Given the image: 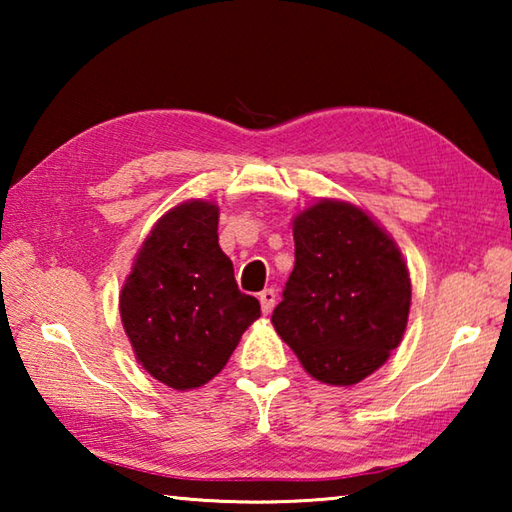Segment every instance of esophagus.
Here are the masks:
<instances>
[{
	"mask_svg": "<svg viewBox=\"0 0 512 512\" xmlns=\"http://www.w3.org/2000/svg\"><path fill=\"white\" fill-rule=\"evenodd\" d=\"M259 302H262V311L264 314H271L275 302H277V296H275V289H264L262 293H259Z\"/></svg>",
	"mask_w": 512,
	"mask_h": 512,
	"instance_id": "1",
	"label": "esophagus"
}]
</instances>
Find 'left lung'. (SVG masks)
<instances>
[{
	"instance_id": "8db88e82",
	"label": "left lung",
	"mask_w": 512,
	"mask_h": 512,
	"mask_svg": "<svg viewBox=\"0 0 512 512\" xmlns=\"http://www.w3.org/2000/svg\"><path fill=\"white\" fill-rule=\"evenodd\" d=\"M296 264L273 311L311 377L357 384L384 366L409 320L411 280L393 239L359 207L320 201L293 221Z\"/></svg>"
}]
</instances>
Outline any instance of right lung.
<instances>
[{"label":"right lung","instance_id":"obj_1","mask_svg":"<svg viewBox=\"0 0 512 512\" xmlns=\"http://www.w3.org/2000/svg\"><path fill=\"white\" fill-rule=\"evenodd\" d=\"M219 207L189 201L155 225L121 289V323L137 361L176 391L219 375L259 300L241 293L219 248Z\"/></svg>","mask_w":512,"mask_h":512}]
</instances>
